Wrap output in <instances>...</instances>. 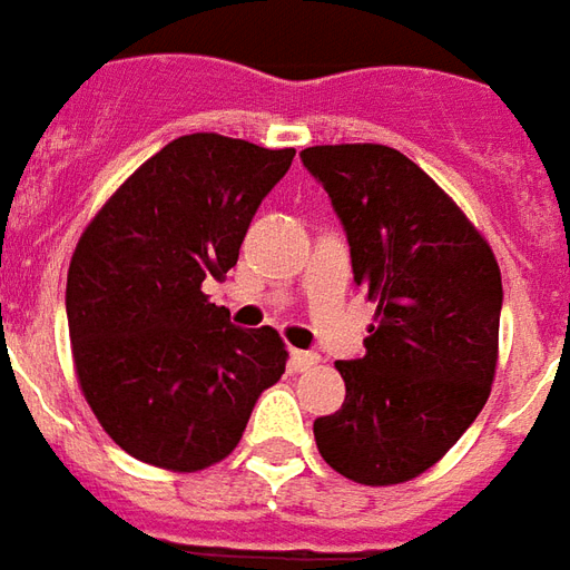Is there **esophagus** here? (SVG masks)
<instances>
[{
  "mask_svg": "<svg viewBox=\"0 0 570 570\" xmlns=\"http://www.w3.org/2000/svg\"><path fill=\"white\" fill-rule=\"evenodd\" d=\"M318 365V356L313 350H292V368L294 371H306Z\"/></svg>",
  "mask_w": 570,
  "mask_h": 570,
  "instance_id": "34e87169",
  "label": "esophagus"
}]
</instances>
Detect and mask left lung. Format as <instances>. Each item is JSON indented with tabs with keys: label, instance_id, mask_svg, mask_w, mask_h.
<instances>
[{
	"label": "left lung",
	"instance_id": "1",
	"mask_svg": "<svg viewBox=\"0 0 570 570\" xmlns=\"http://www.w3.org/2000/svg\"><path fill=\"white\" fill-rule=\"evenodd\" d=\"M377 304L365 356L337 362L346 399L316 417L318 454L362 485H399L470 430L498 368L503 285L488 242L435 180L381 144L306 147Z\"/></svg>",
	"mask_w": 570,
	"mask_h": 570
}]
</instances>
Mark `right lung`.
Here are the masks:
<instances>
[{
	"instance_id": "add662e5",
	"label": "right lung",
	"mask_w": 570,
	"mask_h": 570,
	"mask_svg": "<svg viewBox=\"0 0 570 570\" xmlns=\"http://www.w3.org/2000/svg\"><path fill=\"white\" fill-rule=\"evenodd\" d=\"M294 149L184 135L116 189L76 245L67 322L100 426L131 458L196 472L239 445L285 374L276 331L239 328L202 292L239 261L252 217Z\"/></svg>"
}]
</instances>
